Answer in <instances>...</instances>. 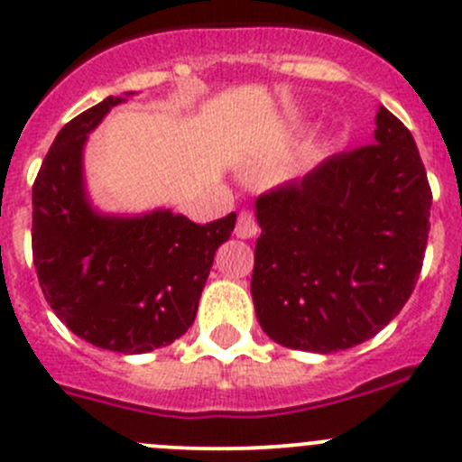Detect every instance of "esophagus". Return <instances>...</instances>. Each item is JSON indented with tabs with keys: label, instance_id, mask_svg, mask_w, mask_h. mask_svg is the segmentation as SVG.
<instances>
[{
	"label": "esophagus",
	"instance_id": "esophagus-1",
	"mask_svg": "<svg viewBox=\"0 0 462 462\" xmlns=\"http://www.w3.org/2000/svg\"><path fill=\"white\" fill-rule=\"evenodd\" d=\"M235 235L239 236V239H253V236L259 235V223H257V218H254V214L250 212V209H241V212H239Z\"/></svg>",
	"mask_w": 462,
	"mask_h": 462
}]
</instances>
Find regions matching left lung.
I'll list each match as a JSON object with an SVG mask.
<instances>
[{
    "label": "left lung",
    "mask_w": 462,
    "mask_h": 462,
    "mask_svg": "<svg viewBox=\"0 0 462 462\" xmlns=\"http://www.w3.org/2000/svg\"><path fill=\"white\" fill-rule=\"evenodd\" d=\"M375 143L333 153L257 199L253 301L288 348L335 353L366 342L416 288L431 188L411 132L380 106Z\"/></svg>",
    "instance_id": "obj_1"
}]
</instances>
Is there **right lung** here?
<instances>
[{
    "instance_id": "1",
    "label": "right lung",
    "mask_w": 462,
    "mask_h": 462,
    "mask_svg": "<svg viewBox=\"0 0 462 462\" xmlns=\"http://www.w3.org/2000/svg\"><path fill=\"white\" fill-rule=\"evenodd\" d=\"M127 96L105 97L55 136L32 183V263L49 306L78 337L147 353L192 326L236 214L199 226L171 209L109 217L91 208L82 176L87 134Z\"/></svg>"
}]
</instances>
